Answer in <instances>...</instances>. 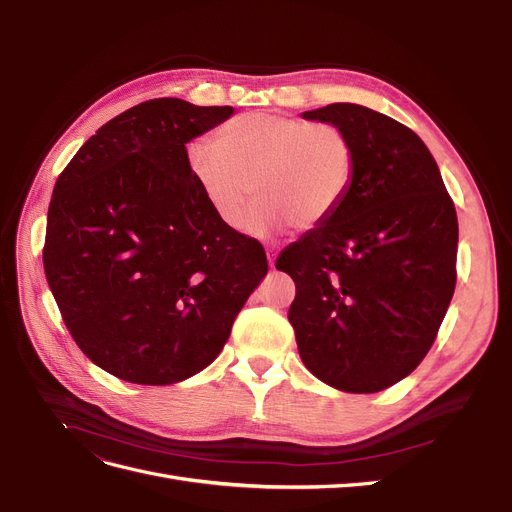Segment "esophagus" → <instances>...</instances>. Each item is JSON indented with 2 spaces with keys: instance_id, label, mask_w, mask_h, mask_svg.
Instances as JSON below:
<instances>
[{
  "instance_id": "34e87169",
  "label": "esophagus",
  "mask_w": 512,
  "mask_h": 512,
  "mask_svg": "<svg viewBox=\"0 0 512 512\" xmlns=\"http://www.w3.org/2000/svg\"><path fill=\"white\" fill-rule=\"evenodd\" d=\"M267 258H269V267L275 269V252H273V250H267Z\"/></svg>"
}]
</instances>
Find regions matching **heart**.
<instances>
[{
	"mask_svg": "<svg viewBox=\"0 0 512 512\" xmlns=\"http://www.w3.org/2000/svg\"><path fill=\"white\" fill-rule=\"evenodd\" d=\"M192 179L218 218L239 228L247 218L254 235L288 224L314 230L344 205L356 177L350 134L329 121L247 113L224 121L188 156Z\"/></svg>",
	"mask_w": 512,
	"mask_h": 512,
	"instance_id": "obj_1",
	"label": "heart"
}]
</instances>
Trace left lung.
Instances as JSON below:
<instances>
[{"label": "left lung", "mask_w": 512, "mask_h": 512, "mask_svg": "<svg viewBox=\"0 0 512 512\" xmlns=\"http://www.w3.org/2000/svg\"><path fill=\"white\" fill-rule=\"evenodd\" d=\"M303 117L350 134L356 177L333 218L275 262L297 286L288 320L316 378L378 393L436 342L457 282V211L436 160L404 123L350 102Z\"/></svg>", "instance_id": "8db88e82"}]
</instances>
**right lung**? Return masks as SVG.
Returning <instances> with one entry per match:
<instances>
[{"instance_id":"obj_1","label":"right lung","mask_w":512,"mask_h":512,"mask_svg":"<svg viewBox=\"0 0 512 512\" xmlns=\"http://www.w3.org/2000/svg\"><path fill=\"white\" fill-rule=\"evenodd\" d=\"M230 115L141 102L57 177L46 282L76 346L121 380L160 386L205 369L269 271L265 247L213 213L188 166L185 143Z\"/></svg>"}]
</instances>
